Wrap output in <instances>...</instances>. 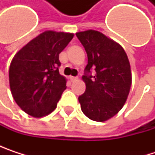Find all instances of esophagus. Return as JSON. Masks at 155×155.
<instances>
[{"mask_svg": "<svg viewBox=\"0 0 155 155\" xmlns=\"http://www.w3.org/2000/svg\"><path fill=\"white\" fill-rule=\"evenodd\" d=\"M78 79V77H74V76H70V80H71V81H76Z\"/></svg>", "mask_w": 155, "mask_h": 155, "instance_id": "34e87169", "label": "esophagus"}]
</instances>
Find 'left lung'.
Here are the masks:
<instances>
[{"instance_id":"left-lung-1","label":"left lung","mask_w":155,"mask_h":155,"mask_svg":"<svg viewBox=\"0 0 155 155\" xmlns=\"http://www.w3.org/2000/svg\"><path fill=\"white\" fill-rule=\"evenodd\" d=\"M76 36L88 56L82 76L86 90L78 98L81 108L90 119L103 122L126 103L132 83L130 64L123 47L102 33L91 29Z\"/></svg>"}]
</instances>
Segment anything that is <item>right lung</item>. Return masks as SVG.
<instances>
[{
  "label": "right lung",
  "mask_w": 155,
  "mask_h": 155,
  "mask_svg": "<svg viewBox=\"0 0 155 155\" xmlns=\"http://www.w3.org/2000/svg\"><path fill=\"white\" fill-rule=\"evenodd\" d=\"M73 38V33L47 30L14 55L9 70L11 91L27 114L41 117L55 109L66 89V79L59 74V54Z\"/></svg>",
  "instance_id": "add662e5"
}]
</instances>
